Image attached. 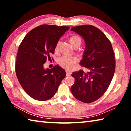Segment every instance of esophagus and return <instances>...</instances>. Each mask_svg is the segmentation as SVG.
<instances>
[{"mask_svg": "<svg viewBox=\"0 0 131 131\" xmlns=\"http://www.w3.org/2000/svg\"><path fill=\"white\" fill-rule=\"evenodd\" d=\"M66 76H70L71 74H72V73H71V72H69V71L68 70H66Z\"/></svg>", "mask_w": 131, "mask_h": 131, "instance_id": "obj_1", "label": "esophagus"}]
</instances>
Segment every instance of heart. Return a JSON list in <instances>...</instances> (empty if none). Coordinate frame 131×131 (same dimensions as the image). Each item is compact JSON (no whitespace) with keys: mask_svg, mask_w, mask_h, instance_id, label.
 <instances>
[{"mask_svg":"<svg viewBox=\"0 0 131 131\" xmlns=\"http://www.w3.org/2000/svg\"><path fill=\"white\" fill-rule=\"evenodd\" d=\"M69 41L70 42L73 47L74 48L76 46H80L81 43V37L77 36V35H72L69 38ZM60 41H58L56 45L55 46V51H58L60 47ZM77 59L76 58L73 57L69 56H63L58 59V63L61 67L67 69H70L73 68L75 64L76 63Z\"/></svg>","mask_w":131,"mask_h":131,"instance_id":"b5f03b06","label":"heart"}]
</instances>
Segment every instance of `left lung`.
I'll return each instance as SVG.
<instances>
[{"mask_svg":"<svg viewBox=\"0 0 131 131\" xmlns=\"http://www.w3.org/2000/svg\"><path fill=\"white\" fill-rule=\"evenodd\" d=\"M71 30L83 36L85 50L80 65L88 70L73 72L74 83L70 88L74 97L84 103H91L102 96L113 77L116 61L111 42L94 26H74Z\"/></svg>","mask_w":131,"mask_h":131,"instance_id":"obj_1","label":"left lung"}]
</instances>
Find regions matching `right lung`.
Listing matches in <instances>:
<instances>
[{
    "mask_svg": "<svg viewBox=\"0 0 131 131\" xmlns=\"http://www.w3.org/2000/svg\"><path fill=\"white\" fill-rule=\"evenodd\" d=\"M69 29L66 26H38L28 33L19 46L15 73L24 90L35 100L52 98L65 78V71L60 66L44 69L43 65L50 60L57 43Z\"/></svg>",
    "mask_w": 131,
    "mask_h": 131,
    "instance_id": "obj_1",
    "label": "right lung"
}]
</instances>
